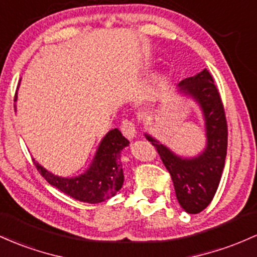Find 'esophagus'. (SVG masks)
<instances>
[{
  "label": "esophagus",
  "mask_w": 257,
  "mask_h": 257,
  "mask_svg": "<svg viewBox=\"0 0 257 257\" xmlns=\"http://www.w3.org/2000/svg\"><path fill=\"white\" fill-rule=\"evenodd\" d=\"M120 131L124 137L129 140H133L137 135V128H135V124L132 120H123L122 125H120Z\"/></svg>",
  "instance_id": "esophagus-1"
}]
</instances>
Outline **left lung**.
<instances>
[{"mask_svg":"<svg viewBox=\"0 0 257 257\" xmlns=\"http://www.w3.org/2000/svg\"><path fill=\"white\" fill-rule=\"evenodd\" d=\"M178 92L194 100L201 109L206 135L204 150L197 156L183 157L150 134L145 133V138L156 148L170 172L179 205L185 212L195 215L210 205L218 188L227 155V120L219 92L207 69L180 81Z\"/></svg>","mask_w":257,"mask_h":257,"instance_id":"left-lung-1","label":"left lung"}]
</instances>
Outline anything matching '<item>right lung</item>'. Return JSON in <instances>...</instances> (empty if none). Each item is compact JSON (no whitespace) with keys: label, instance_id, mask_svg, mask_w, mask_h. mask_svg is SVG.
Instances as JSON below:
<instances>
[{"label":"right lung","instance_id":"1","mask_svg":"<svg viewBox=\"0 0 257 257\" xmlns=\"http://www.w3.org/2000/svg\"><path fill=\"white\" fill-rule=\"evenodd\" d=\"M129 142L117 128L102 138L92 162L84 173L77 177L56 176L35 162L36 168L52 187L81 202L98 204L114 196L123 187L124 174L120 152Z\"/></svg>","mask_w":257,"mask_h":257}]
</instances>
